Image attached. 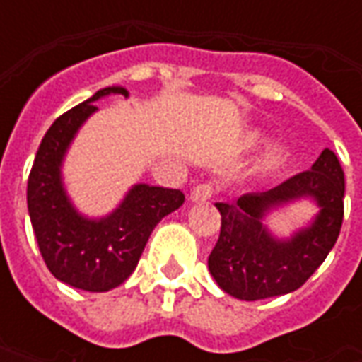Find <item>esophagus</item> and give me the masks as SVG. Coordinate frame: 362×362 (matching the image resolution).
<instances>
[{
  "label": "esophagus",
  "mask_w": 362,
  "mask_h": 362,
  "mask_svg": "<svg viewBox=\"0 0 362 362\" xmlns=\"http://www.w3.org/2000/svg\"><path fill=\"white\" fill-rule=\"evenodd\" d=\"M213 186L211 184H199L196 188L192 189V194H189V199L194 202V204H202V202H207L209 197L213 196Z\"/></svg>",
  "instance_id": "1"
}]
</instances>
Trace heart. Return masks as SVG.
Wrapping results in <instances>:
<instances>
[{"mask_svg":"<svg viewBox=\"0 0 362 362\" xmlns=\"http://www.w3.org/2000/svg\"><path fill=\"white\" fill-rule=\"evenodd\" d=\"M248 145H256L262 141V135L259 134H250L248 135ZM287 160V151L279 147V145H269L258 158V170L259 173H273V170H279L281 166L285 165Z\"/></svg>","mask_w":362,"mask_h":362,"instance_id":"1","label":"heart"}]
</instances>
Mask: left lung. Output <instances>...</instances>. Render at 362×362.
Segmentation results:
<instances>
[{
  "label": "left lung",
  "mask_w": 362,
  "mask_h": 362,
  "mask_svg": "<svg viewBox=\"0 0 362 362\" xmlns=\"http://www.w3.org/2000/svg\"><path fill=\"white\" fill-rule=\"evenodd\" d=\"M345 178L334 151L324 149L310 170L259 194L219 202L221 235L207 267L227 295L262 300L293 293L327 258L343 223ZM310 199L319 213L291 237H275L263 221L269 212Z\"/></svg>",
  "instance_id": "1"
}]
</instances>
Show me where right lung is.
Masks as SVG:
<instances>
[{
  "mask_svg": "<svg viewBox=\"0 0 362 362\" xmlns=\"http://www.w3.org/2000/svg\"><path fill=\"white\" fill-rule=\"evenodd\" d=\"M129 96L114 85L62 114L44 135L28 176L27 204L36 243L50 273L69 287L104 293L134 273L153 228L184 204L180 189L134 184L116 209L83 215L67 196L62 166L75 135L104 96Z\"/></svg>",
  "mask_w": 362,
  "mask_h": 362,
  "instance_id": "obj_1",
  "label": "right lung"
}]
</instances>
